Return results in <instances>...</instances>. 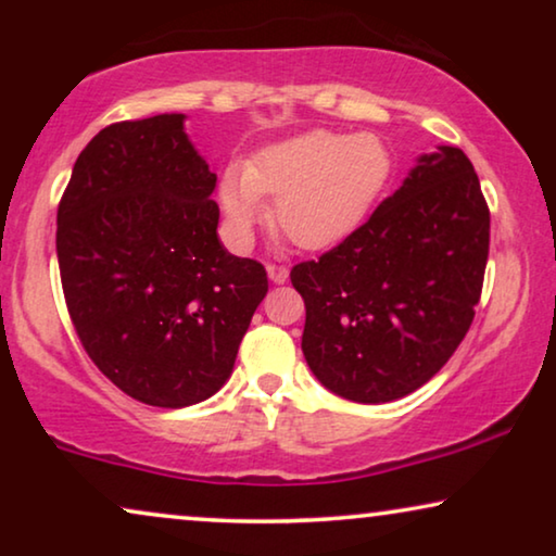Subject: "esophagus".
<instances>
[{"label": "esophagus", "instance_id": "esophagus-1", "mask_svg": "<svg viewBox=\"0 0 556 556\" xmlns=\"http://www.w3.org/2000/svg\"><path fill=\"white\" fill-rule=\"evenodd\" d=\"M268 278L273 280V283H286L288 280V268L286 265H268Z\"/></svg>", "mask_w": 556, "mask_h": 556}]
</instances>
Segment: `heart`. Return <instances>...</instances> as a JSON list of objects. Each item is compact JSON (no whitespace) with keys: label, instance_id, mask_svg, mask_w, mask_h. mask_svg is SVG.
I'll list each match as a JSON object with an SVG mask.
<instances>
[{"label":"heart","instance_id":"heart-1","mask_svg":"<svg viewBox=\"0 0 556 556\" xmlns=\"http://www.w3.org/2000/svg\"><path fill=\"white\" fill-rule=\"evenodd\" d=\"M390 179L392 156L377 136L308 131L227 172L219 204L235 240H248L263 200H276L273 225L303 250H326L367 219Z\"/></svg>","mask_w":556,"mask_h":556}]
</instances>
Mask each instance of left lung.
Instances as JSON below:
<instances>
[{"mask_svg":"<svg viewBox=\"0 0 556 556\" xmlns=\"http://www.w3.org/2000/svg\"><path fill=\"white\" fill-rule=\"evenodd\" d=\"M489 232L473 164L438 147L344 242L293 265L301 349L318 382L377 405L435 377L473 324Z\"/></svg>","mask_w":556,"mask_h":556,"instance_id":"obj_1","label":"left lung"}]
</instances>
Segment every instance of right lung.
<instances>
[{
	"label": "right lung",
	"mask_w": 556,
	"mask_h": 556,
	"mask_svg": "<svg viewBox=\"0 0 556 556\" xmlns=\"http://www.w3.org/2000/svg\"><path fill=\"white\" fill-rule=\"evenodd\" d=\"M215 185L185 113H162L98 131L60 200L67 314L96 367L143 405L212 397L268 293L263 265L217 238Z\"/></svg>",
	"instance_id": "1"
}]
</instances>
